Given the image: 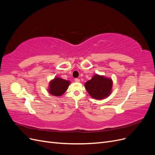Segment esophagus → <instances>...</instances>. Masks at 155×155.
Instances as JSON below:
<instances>
[{
	"label": "esophagus",
	"instance_id": "1",
	"mask_svg": "<svg viewBox=\"0 0 155 155\" xmlns=\"http://www.w3.org/2000/svg\"><path fill=\"white\" fill-rule=\"evenodd\" d=\"M75 80V82H76V83H79V81H80V80H79V79H78V78H76L74 79Z\"/></svg>",
	"mask_w": 155,
	"mask_h": 155
}]
</instances>
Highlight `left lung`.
I'll return each mask as SVG.
<instances>
[{
    "mask_svg": "<svg viewBox=\"0 0 155 155\" xmlns=\"http://www.w3.org/2000/svg\"><path fill=\"white\" fill-rule=\"evenodd\" d=\"M87 91L93 98L102 100L109 96L111 92L112 81L111 79L96 74L91 80L85 83Z\"/></svg>",
    "mask_w": 155,
    "mask_h": 155,
    "instance_id": "1",
    "label": "left lung"
}]
</instances>
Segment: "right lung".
I'll return each mask as SVG.
<instances>
[{"label":"right lung","instance_id":"obj_1","mask_svg":"<svg viewBox=\"0 0 155 155\" xmlns=\"http://www.w3.org/2000/svg\"><path fill=\"white\" fill-rule=\"evenodd\" d=\"M70 82L65 79L55 78L50 83L49 92L55 96H60L65 92L68 87Z\"/></svg>","mask_w":155,"mask_h":155}]
</instances>
